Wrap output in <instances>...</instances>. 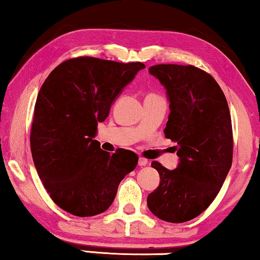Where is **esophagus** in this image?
<instances>
[{
    "instance_id": "esophagus-1",
    "label": "esophagus",
    "mask_w": 260,
    "mask_h": 260,
    "mask_svg": "<svg viewBox=\"0 0 260 260\" xmlns=\"http://www.w3.org/2000/svg\"><path fill=\"white\" fill-rule=\"evenodd\" d=\"M148 165V159L144 158V157H140V159H138V166L143 167V166H147Z\"/></svg>"
}]
</instances>
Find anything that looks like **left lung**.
Returning a JSON list of instances; mask_svg holds the SVG:
<instances>
[{"instance_id":"left-lung-1","label":"left lung","mask_w":260,"mask_h":260,"mask_svg":"<svg viewBox=\"0 0 260 260\" xmlns=\"http://www.w3.org/2000/svg\"><path fill=\"white\" fill-rule=\"evenodd\" d=\"M149 73L166 88L170 113L165 135L176 143L179 165L169 170L151 163L159 184L147 204L165 221H189L212 204L232 166L229 104L214 78L198 67L155 65Z\"/></svg>"}]
</instances>
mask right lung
Segmentation results:
<instances>
[{"label": "right lung", "mask_w": 260, "mask_h": 260, "mask_svg": "<svg viewBox=\"0 0 260 260\" xmlns=\"http://www.w3.org/2000/svg\"><path fill=\"white\" fill-rule=\"evenodd\" d=\"M143 69L142 62L83 56L60 63L42 84L31 156L46 190L63 211L77 216L105 212L120 181L136 168V154L123 149L111 155L93 138L117 95Z\"/></svg>", "instance_id": "obj_1"}]
</instances>
